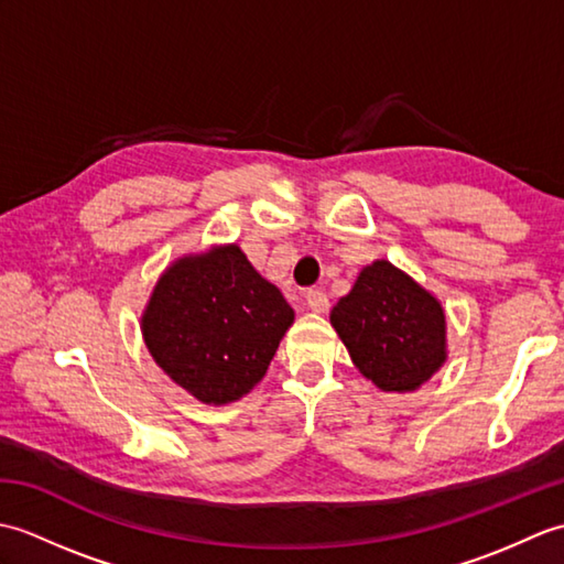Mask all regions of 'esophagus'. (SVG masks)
I'll return each mask as SVG.
<instances>
[{
    "instance_id": "obj_1",
    "label": "esophagus",
    "mask_w": 564,
    "mask_h": 564,
    "mask_svg": "<svg viewBox=\"0 0 564 564\" xmlns=\"http://www.w3.org/2000/svg\"><path fill=\"white\" fill-rule=\"evenodd\" d=\"M305 305H307L310 310H315V313H325V310L329 307V297H327L325 291L310 289V291L305 293Z\"/></svg>"
}]
</instances>
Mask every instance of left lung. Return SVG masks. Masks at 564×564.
Segmentation results:
<instances>
[{"mask_svg":"<svg viewBox=\"0 0 564 564\" xmlns=\"http://www.w3.org/2000/svg\"><path fill=\"white\" fill-rule=\"evenodd\" d=\"M329 319L354 366L380 390H416L446 358L441 303L388 261L366 267Z\"/></svg>","mask_w":564,"mask_h":564,"instance_id":"1","label":"left lung"}]
</instances>
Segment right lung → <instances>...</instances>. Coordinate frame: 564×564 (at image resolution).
Listing matches in <instances>:
<instances>
[{"instance_id":"right-lung-1","label":"right lung","mask_w":564,"mask_h":564,"mask_svg":"<svg viewBox=\"0 0 564 564\" xmlns=\"http://www.w3.org/2000/svg\"><path fill=\"white\" fill-rule=\"evenodd\" d=\"M293 307L239 247L176 261L154 285L142 334L154 361L196 400H239L267 373Z\"/></svg>"}]
</instances>
